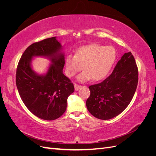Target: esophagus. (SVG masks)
Wrapping results in <instances>:
<instances>
[{"label": "esophagus", "mask_w": 156, "mask_h": 156, "mask_svg": "<svg viewBox=\"0 0 156 156\" xmlns=\"http://www.w3.org/2000/svg\"><path fill=\"white\" fill-rule=\"evenodd\" d=\"M74 87H75V90L76 91L79 90L81 88V85H79V84H74Z\"/></svg>", "instance_id": "obj_1"}]
</instances>
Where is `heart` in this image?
<instances>
[{
    "mask_svg": "<svg viewBox=\"0 0 156 156\" xmlns=\"http://www.w3.org/2000/svg\"><path fill=\"white\" fill-rule=\"evenodd\" d=\"M116 58V53L112 46L91 44L77 49L75 56H68L66 59V73L72 77L81 72L77 80L85 82L90 79L100 81L109 72Z\"/></svg>",
    "mask_w": 156,
    "mask_h": 156,
    "instance_id": "obj_1",
    "label": "heart"
}]
</instances>
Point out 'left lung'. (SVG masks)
I'll return each instance as SVG.
<instances>
[{"mask_svg": "<svg viewBox=\"0 0 156 156\" xmlns=\"http://www.w3.org/2000/svg\"><path fill=\"white\" fill-rule=\"evenodd\" d=\"M138 83V68L131 52L126 53L112 73L100 83L89 87L90 96L86 105L94 117L109 120L128 106Z\"/></svg>", "mask_w": 156, "mask_h": 156, "instance_id": "obj_1", "label": "left lung"}]
</instances>
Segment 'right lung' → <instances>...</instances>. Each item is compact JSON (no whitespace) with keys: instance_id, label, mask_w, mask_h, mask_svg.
<instances>
[{"instance_id":"1","label":"right lung","mask_w":156,"mask_h":156,"mask_svg":"<svg viewBox=\"0 0 156 156\" xmlns=\"http://www.w3.org/2000/svg\"><path fill=\"white\" fill-rule=\"evenodd\" d=\"M56 37L47 38L28 47L21 56L16 72V85L22 101L32 114L41 119L53 120L66 110L67 99L74 86L63 74L64 55ZM34 56L48 58L51 62L45 74L32 69Z\"/></svg>"}]
</instances>
